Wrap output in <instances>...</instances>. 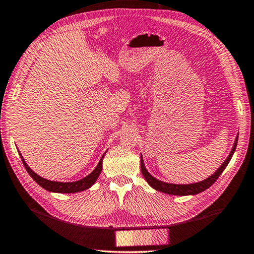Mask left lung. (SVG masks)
I'll return each instance as SVG.
<instances>
[{
	"label": "left lung",
	"instance_id": "left-lung-1",
	"mask_svg": "<svg viewBox=\"0 0 254 254\" xmlns=\"http://www.w3.org/2000/svg\"><path fill=\"white\" fill-rule=\"evenodd\" d=\"M237 141H238V136H236V139H235L234 146H233V149H231L229 156L227 157V159L223 161V164L218 168V170H216L214 174H212L211 176H208L207 179H205L200 182L190 183V185H174V183H167V182L160 181V180L153 178V176L150 174L148 171H146L145 165H144V163H143V157L141 154L142 174H143V176H144V179L146 180V182H148L154 190L160 191V192L174 194V196H189V194H197V193L201 192V191L208 189L209 187H211L213 183L218 180L219 176L221 175V173L225 171V168L228 166V164H229L231 157H233L235 150H236Z\"/></svg>",
	"mask_w": 254,
	"mask_h": 254
}]
</instances>
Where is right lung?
Returning <instances> with one entry per match:
<instances>
[{"instance_id": "1", "label": "right lung", "mask_w": 254, "mask_h": 254, "mask_svg": "<svg viewBox=\"0 0 254 254\" xmlns=\"http://www.w3.org/2000/svg\"><path fill=\"white\" fill-rule=\"evenodd\" d=\"M105 154V153H104ZM104 154H103L100 163L96 166V168L90 173L89 175H87L86 178L81 180H78V181L74 182H57V181H50V180H47L42 176L36 174V173L33 172L31 168L28 167V165L25 163V159L23 156L20 154L21 161H23L25 168L28 172V174L31 175V178L34 180V181L38 183L39 186H41L43 189L48 191H51V192H60V193H74V192H80V191H83L88 188H90L91 186L96 182V180L100 176L102 172V164H103V158H104Z\"/></svg>"}]
</instances>
